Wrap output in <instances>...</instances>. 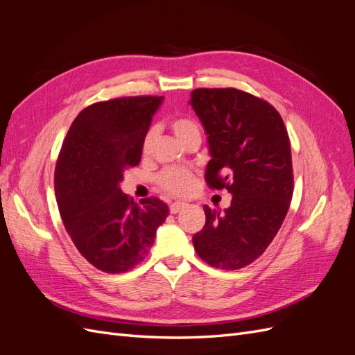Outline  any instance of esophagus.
<instances>
[{
    "label": "esophagus",
    "mask_w": 355,
    "mask_h": 355,
    "mask_svg": "<svg viewBox=\"0 0 355 355\" xmlns=\"http://www.w3.org/2000/svg\"><path fill=\"white\" fill-rule=\"evenodd\" d=\"M187 206V202H182V201H175L173 204H170V213H179L182 209H184Z\"/></svg>",
    "instance_id": "1"
}]
</instances>
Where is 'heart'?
Wrapping results in <instances>:
<instances>
[{
    "instance_id": "obj_1",
    "label": "heart",
    "mask_w": 355,
    "mask_h": 355,
    "mask_svg": "<svg viewBox=\"0 0 355 355\" xmlns=\"http://www.w3.org/2000/svg\"><path fill=\"white\" fill-rule=\"evenodd\" d=\"M171 130L175 132L176 137L180 142H184L185 139L194 135H200L198 124L191 120V118H176L171 121ZM154 130H149L144 139V151L148 153L151 149V145L154 142ZM159 184L163 188L171 194H187L194 187V173L188 168L173 167L166 170L163 175L159 176Z\"/></svg>"
}]
</instances>
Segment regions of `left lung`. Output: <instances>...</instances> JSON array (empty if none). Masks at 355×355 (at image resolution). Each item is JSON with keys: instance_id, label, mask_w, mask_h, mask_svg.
<instances>
[{"instance_id": "obj_1", "label": "left lung", "mask_w": 355, "mask_h": 355, "mask_svg": "<svg viewBox=\"0 0 355 355\" xmlns=\"http://www.w3.org/2000/svg\"><path fill=\"white\" fill-rule=\"evenodd\" d=\"M189 105L207 136V184L232 196L222 213L202 206L206 225L192 243L209 265L240 270L266 250L287 214L293 196L288 135L274 106L237 89H197Z\"/></svg>"}]
</instances>
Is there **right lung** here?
Segmentation results:
<instances>
[{
	"instance_id": "add662e5",
	"label": "right lung",
	"mask_w": 355,
	"mask_h": 355,
	"mask_svg": "<svg viewBox=\"0 0 355 355\" xmlns=\"http://www.w3.org/2000/svg\"><path fill=\"white\" fill-rule=\"evenodd\" d=\"M163 96L101 102L83 110L63 141L55 171L60 218L78 252L118 274L144 261L168 214L158 198L135 202L120 188L139 164L144 139Z\"/></svg>"
}]
</instances>
